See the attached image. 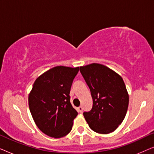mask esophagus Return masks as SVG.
Returning <instances> with one entry per match:
<instances>
[{"mask_svg": "<svg viewBox=\"0 0 154 154\" xmlns=\"http://www.w3.org/2000/svg\"><path fill=\"white\" fill-rule=\"evenodd\" d=\"M83 107H82L81 106H79V108H78V111H79V112H80V113L83 112Z\"/></svg>", "mask_w": 154, "mask_h": 154, "instance_id": "1", "label": "esophagus"}]
</instances>
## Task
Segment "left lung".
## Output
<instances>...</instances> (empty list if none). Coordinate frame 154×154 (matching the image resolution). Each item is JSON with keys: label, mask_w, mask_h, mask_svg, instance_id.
Listing matches in <instances>:
<instances>
[{"label": "left lung", "mask_w": 154, "mask_h": 154, "mask_svg": "<svg viewBox=\"0 0 154 154\" xmlns=\"http://www.w3.org/2000/svg\"><path fill=\"white\" fill-rule=\"evenodd\" d=\"M90 88L92 108L83 116L89 127L100 134L112 132L121 125L128 111L129 96L123 79L100 64L80 67Z\"/></svg>", "instance_id": "obj_1"}]
</instances>
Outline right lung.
I'll return each instance as SVG.
<instances>
[{
    "instance_id": "add662e5",
    "label": "right lung",
    "mask_w": 154,
    "mask_h": 154,
    "mask_svg": "<svg viewBox=\"0 0 154 154\" xmlns=\"http://www.w3.org/2000/svg\"><path fill=\"white\" fill-rule=\"evenodd\" d=\"M79 67L58 66L35 80L29 95V106L38 128L54 138L68 134L78 112L70 102V90Z\"/></svg>"
}]
</instances>
